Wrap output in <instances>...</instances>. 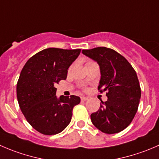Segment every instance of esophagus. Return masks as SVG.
<instances>
[{"instance_id":"34e87169","label":"esophagus","mask_w":159,"mask_h":159,"mask_svg":"<svg viewBox=\"0 0 159 159\" xmlns=\"http://www.w3.org/2000/svg\"><path fill=\"white\" fill-rule=\"evenodd\" d=\"M81 99L82 100V101H86V100H89V97H86V96H82V97H81Z\"/></svg>"}]
</instances>
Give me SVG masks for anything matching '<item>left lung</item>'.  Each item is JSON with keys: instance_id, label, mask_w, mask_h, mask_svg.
I'll return each instance as SVG.
<instances>
[{"instance_id": "8db88e82", "label": "left lung", "mask_w": 159, "mask_h": 159, "mask_svg": "<svg viewBox=\"0 0 159 159\" xmlns=\"http://www.w3.org/2000/svg\"><path fill=\"white\" fill-rule=\"evenodd\" d=\"M82 53L98 63L101 78L98 89L106 92L108 99L102 102L91 120L105 134H116L127 128L138 111L141 95L136 71L124 57L112 49L96 47Z\"/></svg>"}]
</instances>
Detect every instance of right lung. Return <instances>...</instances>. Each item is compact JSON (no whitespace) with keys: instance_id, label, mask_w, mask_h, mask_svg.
<instances>
[{"instance_id":"right-lung-1","label":"right lung","mask_w":159,"mask_h":159,"mask_svg":"<svg viewBox=\"0 0 159 159\" xmlns=\"http://www.w3.org/2000/svg\"><path fill=\"white\" fill-rule=\"evenodd\" d=\"M80 49L48 48L29 58L17 83V98L26 120L39 133H61L71 120L76 95L57 98L55 84L67 78V70L81 53Z\"/></svg>"}]
</instances>
